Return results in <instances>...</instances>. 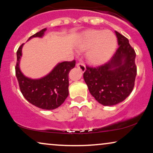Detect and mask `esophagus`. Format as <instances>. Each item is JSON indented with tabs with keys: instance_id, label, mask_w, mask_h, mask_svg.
Instances as JSON below:
<instances>
[{
	"instance_id": "34e87169",
	"label": "esophagus",
	"mask_w": 153,
	"mask_h": 153,
	"mask_svg": "<svg viewBox=\"0 0 153 153\" xmlns=\"http://www.w3.org/2000/svg\"><path fill=\"white\" fill-rule=\"evenodd\" d=\"M76 67L79 68L82 72H85V70H86V68H85V64L81 63V62H79V63H78L76 64Z\"/></svg>"
}]
</instances>
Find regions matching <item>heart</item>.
Listing matches in <instances>:
<instances>
[{
  "instance_id": "b5f03b06",
  "label": "heart",
  "mask_w": 153,
  "mask_h": 153,
  "mask_svg": "<svg viewBox=\"0 0 153 153\" xmlns=\"http://www.w3.org/2000/svg\"><path fill=\"white\" fill-rule=\"evenodd\" d=\"M117 45V39L108 30H90L82 37L78 45L79 51H86V59L90 63L99 65L110 58Z\"/></svg>"
}]
</instances>
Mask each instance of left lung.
Masks as SVG:
<instances>
[{
    "label": "left lung",
    "instance_id": "8db88e82",
    "mask_svg": "<svg viewBox=\"0 0 153 153\" xmlns=\"http://www.w3.org/2000/svg\"><path fill=\"white\" fill-rule=\"evenodd\" d=\"M119 48L112 58L96 68L86 66L83 79L99 103L114 105L132 92L137 75L136 53L124 36L115 31Z\"/></svg>",
    "mask_w": 153,
    "mask_h": 153
}]
</instances>
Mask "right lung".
Here are the masks:
<instances>
[{"label":"right lung","mask_w":153,"mask_h":153,"mask_svg":"<svg viewBox=\"0 0 153 153\" xmlns=\"http://www.w3.org/2000/svg\"><path fill=\"white\" fill-rule=\"evenodd\" d=\"M47 29L30 36L28 40L34 37H42ZM23 44L17 50V61L15 70L19 88L23 97L30 103L43 110H54L59 107L67 98L69 92L68 74L74 68L76 61H64L55 66L49 74L39 79H32L26 77L19 68L20 59L22 56Z\"/></svg>","instance_id":"obj_1"}]
</instances>
